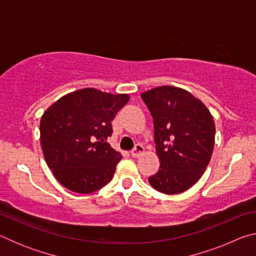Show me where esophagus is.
Segmentation results:
<instances>
[{"label":"esophagus","mask_w":256,"mask_h":256,"mask_svg":"<svg viewBox=\"0 0 256 256\" xmlns=\"http://www.w3.org/2000/svg\"><path fill=\"white\" fill-rule=\"evenodd\" d=\"M144 146L140 144H138L131 150V156H132V157H138V156H140L141 154H144Z\"/></svg>","instance_id":"esophagus-1"}]
</instances>
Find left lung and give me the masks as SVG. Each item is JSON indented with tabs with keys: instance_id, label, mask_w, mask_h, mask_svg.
I'll return each instance as SVG.
<instances>
[{
	"instance_id": "8db88e82",
	"label": "left lung",
	"mask_w": 256,
	"mask_h": 256,
	"mask_svg": "<svg viewBox=\"0 0 256 256\" xmlns=\"http://www.w3.org/2000/svg\"><path fill=\"white\" fill-rule=\"evenodd\" d=\"M154 118L160 168L148 180L154 190L177 194L201 178L214 146V118L204 104L177 86H162L141 94Z\"/></svg>"
}]
</instances>
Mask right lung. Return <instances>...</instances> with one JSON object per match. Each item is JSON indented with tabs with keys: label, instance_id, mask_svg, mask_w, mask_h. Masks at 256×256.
<instances>
[{
	"label": "right lung",
	"instance_id": "add662e5",
	"mask_svg": "<svg viewBox=\"0 0 256 256\" xmlns=\"http://www.w3.org/2000/svg\"><path fill=\"white\" fill-rule=\"evenodd\" d=\"M130 97L94 88L76 90L47 108L40 144L47 166L64 188L88 194L110 183L122 154L112 148V120Z\"/></svg>",
	"mask_w": 256,
	"mask_h": 256
}]
</instances>
